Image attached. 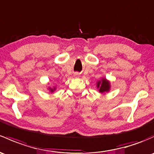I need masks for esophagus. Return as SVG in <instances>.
<instances>
[{"label": "esophagus", "instance_id": "34e87169", "mask_svg": "<svg viewBox=\"0 0 154 154\" xmlns=\"http://www.w3.org/2000/svg\"><path fill=\"white\" fill-rule=\"evenodd\" d=\"M74 77H78V74H74Z\"/></svg>", "mask_w": 154, "mask_h": 154}]
</instances>
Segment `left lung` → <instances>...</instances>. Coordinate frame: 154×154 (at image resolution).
<instances>
[{"label":"left lung","mask_w":154,"mask_h":154,"mask_svg":"<svg viewBox=\"0 0 154 154\" xmlns=\"http://www.w3.org/2000/svg\"><path fill=\"white\" fill-rule=\"evenodd\" d=\"M97 88H100L99 91L101 93L108 91L110 89V82L105 78L103 79L101 81H99L97 84Z\"/></svg>","instance_id":"left-lung-1"}]
</instances>
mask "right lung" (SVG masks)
<instances>
[{
  "label": "right lung",
  "mask_w": 154,
  "mask_h": 154,
  "mask_svg": "<svg viewBox=\"0 0 154 154\" xmlns=\"http://www.w3.org/2000/svg\"><path fill=\"white\" fill-rule=\"evenodd\" d=\"M49 89H50V91H51V92H53V91H54V90H55V88H50Z\"/></svg>",
  "instance_id": "right-lung-1"
}]
</instances>
